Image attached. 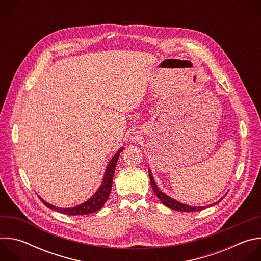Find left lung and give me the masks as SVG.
I'll use <instances>...</instances> for the list:
<instances>
[{"mask_svg": "<svg viewBox=\"0 0 261 261\" xmlns=\"http://www.w3.org/2000/svg\"><path fill=\"white\" fill-rule=\"evenodd\" d=\"M148 175H150V179H151V184H152V188L155 192V194L157 195V197L161 200V202L166 205L167 207L171 208V210H174V211H178V212H197V211H201L203 208H205V206H191V205H187L185 203H181V202H178L176 201L175 199H172L171 197L167 196L166 194H164L162 191L159 190L158 186L156 185L155 180H154V177L152 175V172L151 170L148 169ZM221 200V199H220ZM220 200H218L217 202L215 203H212L210 204V206H213L215 204H217L218 202H220ZM208 206V205H207Z\"/></svg>", "mask_w": 261, "mask_h": 261, "instance_id": "1", "label": "left lung"}]
</instances>
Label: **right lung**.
Instances as JSON below:
<instances>
[{
  "mask_svg": "<svg viewBox=\"0 0 261 261\" xmlns=\"http://www.w3.org/2000/svg\"><path fill=\"white\" fill-rule=\"evenodd\" d=\"M123 152V147L120 148L118 151V153H116V155L113 157L106 167L105 173H104V177L102 180V184L99 187V189L96 191V193L89 198L87 201L83 202L82 204H79L74 207H69V208H62V207H57L53 204L47 203L45 200H43L41 197L40 199L43 201V203L51 208L55 210L59 213L65 214V215H70V216H79V215H88V214H92L95 213L97 211H99L100 208H102V206L105 204L109 194H110V190H111V185H113V178H114V174H115V170H116V165L119 159L120 154Z\"/></svg>",
  "mask_w": 261,
  "mask_h": 261,
  "instance_id": "obj_1",
  "label": "right lung"
}]
</instances>
